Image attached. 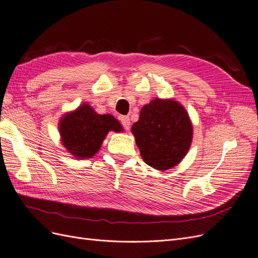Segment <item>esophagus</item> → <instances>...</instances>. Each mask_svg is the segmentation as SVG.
Here are the masks:
<instances>
[{
  "label": "esophagus",
  "mask_w": 258,
  "mask_h": 258,
  "mask_svg": "<svg viewBox=\"0 0 258 258\" xmlns=\"http://www.w3.org/2000/svg\"><path fill=\"white\" fill-rule=\"evenodd\" d=\"M120 120H121L122 126L125 128L126 131H128L130 127H131V121H130V118L127 117V115H123V117L120 118Z\"/></svg>",
  "instance_id": "1"
}]
</instances>
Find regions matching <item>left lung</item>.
I'll use <instances>...</instances> for the list:
<instances>
[{"mask_svg":"<svg viewBox=\"0 0 258 258\" xmlns=\"http://www.w3.org/2000/svg\"><path fill=\"white\" fill-rule=\"evenodd\" d=\"M132 133L146 164L157 170H167L186 155L192 143L193 126L180 103L154 98L141 108Z\"/></svg>","mask_w":258,"mask_h":258,"instance_id":"left-lung-1","label":"left lung"}]
</instances>
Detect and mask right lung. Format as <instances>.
<instances>
[{
    "mask_svg": "<svg viewBox=\"0 0 258 258\" xmlns=\"http://www.w3.org/2000/svg\"><path fill=\"white\" fill-rule=\"evenodd\" d=\"M120 122L111 114H98L89 104L64 114L59 123L62 145L76 159H89L101 148L108 132L122 131Z\"/></svg>",
    "mask_w": 258,
    "mask_h": 258,
    "instance_id": "right-lung-1",
    "label": "right lung"
}]
</instances>
